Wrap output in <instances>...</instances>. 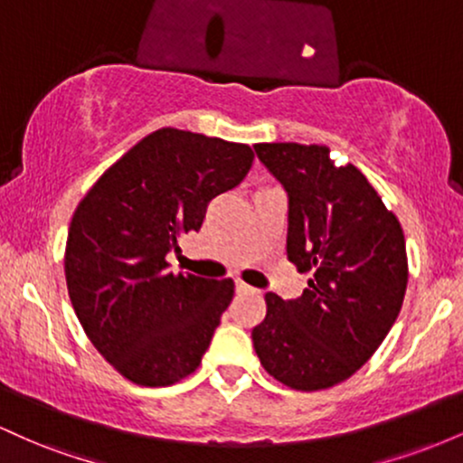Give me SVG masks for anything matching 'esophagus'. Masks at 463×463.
Instances as JSON below:
<instances>
[{
    "mask_svg": "<svg viewBox=\"0 0 463 463\" xmlns=\"http://www.w3.org/2000/svg\"><path fill=\"white\" fill-rule=\"evenodd\" d=\"M237 291L239 294H259V289H254V287L243 283V280H237Z\"/></svg>",
    "mask_w": 463,
    "mask_h": 463,
    "instance_id": "obj_1",
    "label": "esophagus"
}]
</instances>
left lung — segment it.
<instances>
[{
  "mask_svg": "<svg viewBox=\"0 0 463 463\" xmlns=\"http://www.w3.org/2000/svg\"><path fill=\"white\" fill-rule=\"evenodd\" d=\"M289 195L287 259L309 272L300 298L265 294L252 328L259 361L300 392L342 383L368 361L401 313L409 268L398 217L353 163L320 143H259Z\"/></svg>",
  "mask_w": 463,
  "mask_h": 463,
  "instance_id": "obj_1",
  "label": "left lung"
}]
</instances>
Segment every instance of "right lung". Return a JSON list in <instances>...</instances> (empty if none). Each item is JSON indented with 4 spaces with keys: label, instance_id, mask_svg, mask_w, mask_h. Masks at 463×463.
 <instances>
[{
    "label": "right lung",
    "instance_id": "1",
    "mask_svg": "<svg viewBox=\"0 0 463 463\" xmlns=\"http://www.w3.org/2000/svg\"><path fill=\"white\" fill-rule=\"evenodd\" d=\"M246 143L154 130L115 161L71 217L69 300L98 353L137 385H174L200 365L232 279L169 272L167 252L200 231L206 204L246 178Z\"/></svg>",
    "mask_w": 463,
    "mask_h": 463
}]
</instances>
